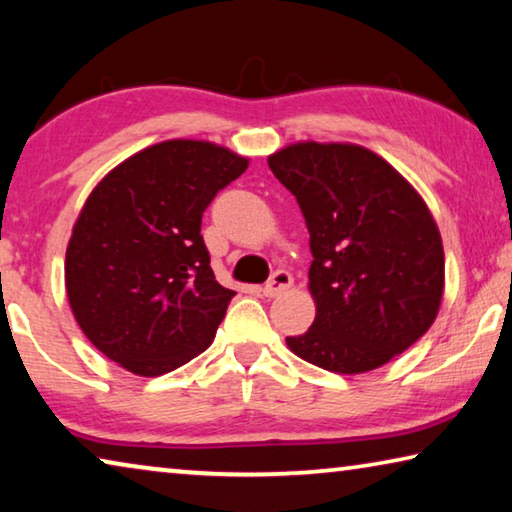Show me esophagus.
<instances>
[{
  "mask_svg": "<svg viewBox=\"0 0 512 512\" xmlns=\"http://www.w3.org/2000/svg\"><path fill=\"white\" fill-rule=\"evenodd\" d=\"M290 286H293V274L286 272V270H277L272 274V279L263 286V295L265 297H277L281 293H286Z\"/></svg>",
  "mask_w": 512,
  "mask_h": 512,
  "instance_id": "34e87169",
  "label": "esophagus"
}]
</instances>
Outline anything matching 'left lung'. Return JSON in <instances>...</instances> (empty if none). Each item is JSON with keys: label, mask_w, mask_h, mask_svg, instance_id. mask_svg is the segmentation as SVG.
I'll return each instance as SVG.
<instances>
[{"label": "left lung", "mask_w": 512, "mask_h": 512, "mask_svg": "<svg viewBox=\"0 0 512 512\" xmlns=\"http://www.w3.org/2000/svg\"><path fill=\"white\" fill-rule=\"evenodd\" d=\"M300 203L316 320L288 336L329 373L375 371L428 332L444 295V247L421 194L387 160L348 141H297L267 157Z\"/></svg>", "instance_id": "left-lung-1"}]
</instances>
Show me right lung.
<instances>
[{"mask_svg": "<svg viewBox=\"0 0 512 512\" xmlns=\"http://www.w3.org/2000/svg\"><path fill=\"white\" fill-rule=\"evenodd\" d=\"M249 157L203 139L130 155L93 187L66 249V293L84 336L125 371L171 373L201 355L233 290L215 279L201 217Z\"/></svg>", "mask_w": 512, "mask_h": 512, "instance_id": "right-lung-1", "label": "right lung"}]
</instances>
